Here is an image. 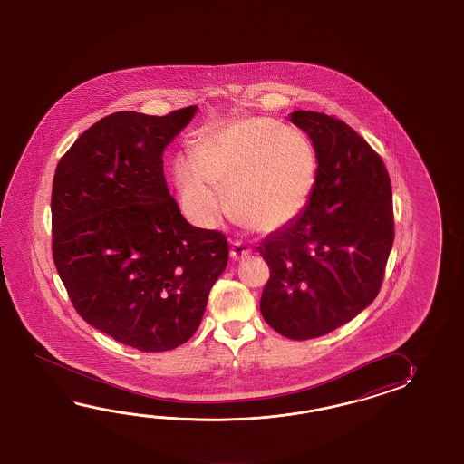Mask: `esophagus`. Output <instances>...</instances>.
I'll return each mask as SVG.
<instances>
[{"mask_svg":"<svg viewBox=\"0 0 464 464\" xmlns=\"http://www.w3.org/2000/svg\"><path fill=\"white\" fill-rule=\"evenodd\" d=\"M250 254H252V250H250L248 246H242L240 242H234V244H232L230 256H232L234 260H242V258H246Z\"/></svg>","mask_w":464,"mask_h":464,"instance_id":"34e87169","label":"esophagus"}]
</instances>
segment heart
Returning a JSON list of instances; mask_svg holds the SVG:
<instances>
[{"mask_svg":"<svg viewBox=\"0 0 464 464\" xmlns=\"http://www.w3.org/2000/svg\"><path fill=\"white\" fill-rule=\"evenodd\" d=\"M316 152L298 129L268 118H238L198 136L196 156L174 159L184 212L198 227L216 228L230 208L240 226L270 234L305 210L316 184Z\"/></svg>","mask_w":464,"mask_h":464,"instance_id":"obj_1","label":"heart"}]
</instances>
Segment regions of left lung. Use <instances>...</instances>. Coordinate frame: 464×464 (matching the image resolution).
<instances>
[{"label":"left lung","mask_w":464,"mask_h":464,"mask_svg":"<svg viewBox=\"0 0 464 464\" xmlns=\"http://www.w3.org/2000/svg\"><path fill=\"white\" fill-rule=\"evenodd\" d=\"M318 172L305 210L256 248L270 266L260 312L290 340L326 335L375 300L393 246V196L385 164L340 119L294 111Z\"/></svg>","instance_id":"1"}]
</instances>
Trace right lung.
Returning <instances> with one entry per match:
<instances>
[{
    "mask_svg": "<svg viewBox=\"0 0 464 464\" xmlns=\"http://www.w3.org/2000/svg\"><path fill=\"white\" fill-rule=\"evenodd\" d=\"M196 112H114L54 172L53 258L71 302L89 325L140 352L186 343L227 266L226 236L190 226L164 178V149Z\"/></svg>",
    "mask_w": 464,
    "mask_h": 464,
    "instance_id": "right-lung-1",
    "label": "right lung"
}]
</instances>
